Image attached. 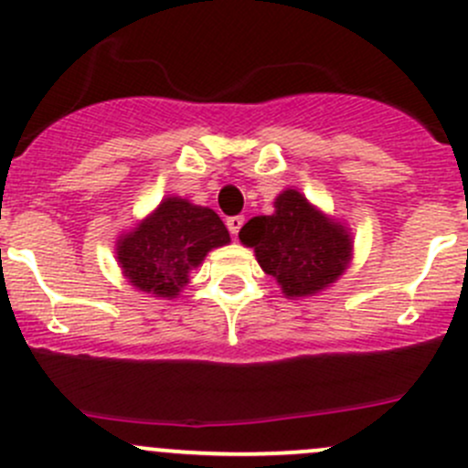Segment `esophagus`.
Here are the masks:
<instances>
[{
  "instance_id": "1",
  "label": "esophagus",
  "mask_w": 468,
  "mask_h": 468,
  "mask_svg": "<svg viewBox=\"0 0 468 468\" xmlns=\"http://www.w3.org/2000/svg\"><path fill=\"white\" fill-rule=\"evenodd\" d=\"M242 224H244V217L242 215H233V217H229V219H226V226H229V230L233 235L239 233Z\"/></svg>"
}]
</instances>
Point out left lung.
Here are the masks:
<instances>
[{
	"label": "left lung",
	"instance_id": "obj_1",
	"mask_svg": "<svg viewBox=\"0 0 468 468\" xmlns=\"http://www.w3.org/2000/svg\"><path fill=\"white\" fill-rule=\"evenodd\" d=\"M273 207L271 215L249 219L239 239L256 251L262 271L276 278L287 299L319 294L351 262L353 239L346 226L290 187L276 197Z\"/></svg>",
	"mask_w": 468,
	"mask_h": 468
}]
</instances>
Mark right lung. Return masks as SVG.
<instances>
[{"label": "right lung", "mask_w": 468, "mask_h": 468, "mask_svg": "<svg viewBox=\"0 0 468 468\" xmlns=\"http://www.w3.org/2000/svg\"><path fill=\"white\" fill-rule=\"evenodd\" d=\"M229 242V230L215 210L167 197L117 239V262L135 290L176 299L207 251Z\"/></svg>", "instance_id": "1"}]
</instances>
